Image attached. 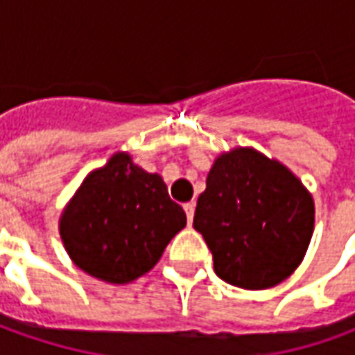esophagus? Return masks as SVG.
Returning a JSON list of instances; mask_svg holds the SVG:
<instances>
[{
	"instance_id": "1",
	"label": "esophagus",
	"mask_w": 355,
	"mask_h": 355,
	"mask_svg": "<svg viewBox=\"0 0 355 355\" xmlns=\"http://www.w3.org/2000/svg\"><path fill=\"white\" fill-rule=\"evenodd\" d=\"M194 208H196V204H194V202H187V204H184V212H187V220H189V224H192Z\"/></svg>"
}]
</instances>
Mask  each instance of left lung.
Wrapping results in <instances>:
<instances>
[{"instance_id": "8db88e82", "label": "left lung", "mask_w": 355, "mask_h": 355, "mask_svg": "<svg viewBox=\"0 0 355 355\" xmlns=\"http://www.w3.org/2000/svg\"><path fill=\"white\" fill-rule=\"evenodd\" d=\"M194 230L212 251L222 281L269 288L302 261L314 230V202L287 166L253 149H234L208 173Z\"/></svg>"}]
</instances>
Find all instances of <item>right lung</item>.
<instances>
[{
  "label": "right lung",
  "mask_w": 355,
  "mask_h": 355,
  "mask_svg": "<svg viewBox=\"0 0 355 355\" xmlns=\"http://www.w3.org/2000/svg\"><path fill=\"white\" fill-rule=\"evenodd\" d=\"M184 226L163 178L117 153L82 182L62 212L60 238L82 271L121 285L151 271Z\"/></svg>",
  "instance_id": "obj_1"
}]
</instances>
